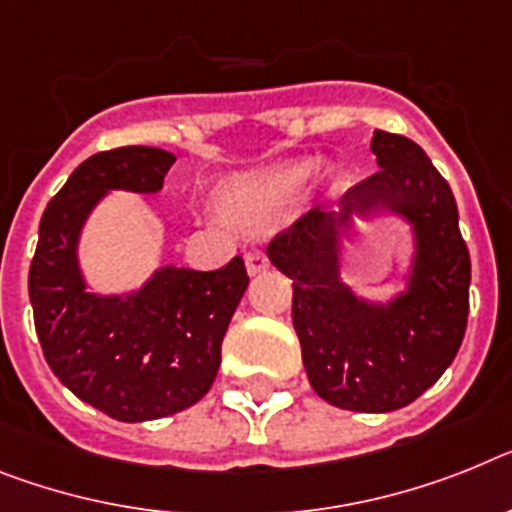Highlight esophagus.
Wrapping results in <instances>:
<instances>
[{"label": "esophagus", "instance_id": "1", "mask_svg": "<svg viewBox=\"0 0 512 512\" xmlns=\"http://www.w3.org/2000/svg\"><path fill=\"white\" fill-rule=\"evenodd\" d=\"M244 263H247L249 276H260V273H265V270H268L270 260L263 249H249L247 255H244Z\"/></svg>", "mask_w": 512, "mask_h": 512}]
</instances>
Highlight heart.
I'll list each match as a JSON object with an SVG mask.
<instances>
[{
	"label": "heart",
	"mask_w": 512,
	"mask_h": 512,
	"mask_svg": "<svg viewBox=\"0 0 512 512\" xmlns=\"http://www.w3.org/2000/svg\"><path fill=\"white\" fill-rule=\"evenodd\" d=\"M304 176H307L304 163H281L263 171L234 176L218 187V213L239 229H265L289 205Z\"/></svg>",
	"instance_id": "obj_1"
}]
</instances>
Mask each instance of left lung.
Instances as JSON below:
<instances>
[{
  "label": "left lung",
  "instance_id": "1",
  "mask_svg": "<svg viewBox=\"0 0 512 512\" xmlns=\"http://www.w3.org/2000/svg\"><path fill=\"white\" fill-rule=\"evenodd\" d=\"M380 171L343 195L341 216L309 210L268 244L270 263L294 281L291 320L309 385L346 411L385 414L432 388L461 349L471 260L450 184L419 145L377 130ZM385 207L415 226L410 289L388 305L359 300L340 281L337 226Z\"/></svg>",
  "mask_w": 512,
  "mask_h": 512
}]
</instances>
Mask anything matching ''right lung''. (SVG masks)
I'll use <instances>...</instances> for the list:
<instances>
[{"label": "right lung", "instance_id": "add662e5", "mask_svg": "<svg viewBox=\"0 0 512 512\" xmlns=\"http://www.w3.org/2000/svg\"><path fill=\"white\" fill-rule=\"evenodd\" d=\"M174 161L169 150L127 145L80 163L46 205L30 263L33 322L51 372L119 422L171 416L208 393L249 283L236 255L208 273L166 265L127 296L85 289L77 239L93 205L109 190L158 192Z\"/></svg>", "mask_w": 512, "mask_h": 512}]
</instances>
